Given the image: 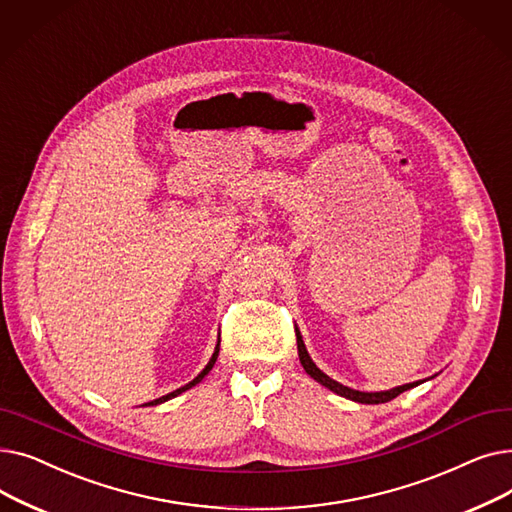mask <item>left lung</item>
<instances>
[{"instance_id": "8db88e82", "label": "left lung", "mask_w": 512, "mask_h": 512, "mask_svg": "<svg viewBox=\"0 0 512 512\" xmlns=\"http://www.w3.org/2000/svg\"><path fill=\"white\" fill-rule=\"evenodd\" d=\"M294 332H297L299 359H301L303 369L311 375V378H313L315 382H319L321 386H326L328 390H332V392H334V394H338V396H344V398H348V400L361 402V405H382V402H388V400L396 398L398 394H402L405 390H411V388H415V386H419V384H421V382H413V384L396 386V388H392V390H382V392H361V390H353V388H348V386H342L340 382L332 380L330 375H326L324 371H321V369L313 363V359H311V357H309V353H307V346H305V342H303L301 330H299L297 326H294Z\"/></svg>"}]
</instances>
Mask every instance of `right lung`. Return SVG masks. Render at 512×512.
I'll use <instances>...</instances> for the list:
<instances>
[{
    "label": "right lung",
    "instance_id": "1",
    "mask_svg": "<svg viewBox=\"0 0 512 512\" xmlns=\"http://www.w3.org/2000/svg\"><path fill=\"white\" fill-rule=\"evenodd\" d=\"M218 355H220V336H218V344H215V351H213V355H211V359H209V363L203 367V371L197 375V378L195 380H191V382H188V384H184L182 388H176L174 392H168L166 396H159V398H155V400H151V402H145V405L143 407H153V405H161V402H166V400H172V398H176L178 394H182V392H186V390H191L193 386H197L203 378H205V375L211 371V367L215 365V361H218Z\"/></svg>",
    "mask_w": 512,
    "mask_h": 512
}]
</instances>
